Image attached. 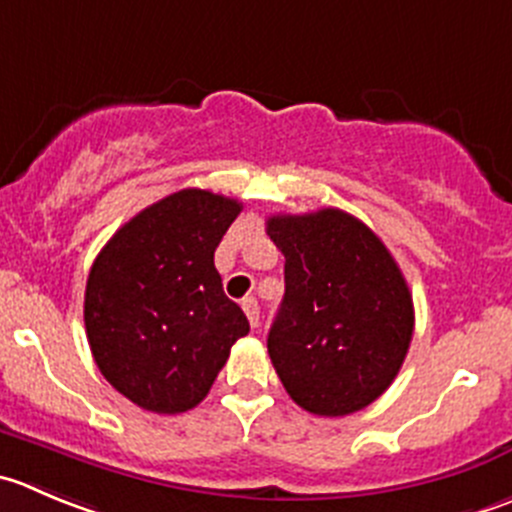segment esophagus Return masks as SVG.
Here are the masks:
<instances>
[{
	"label": "esophagus",
	"mask_w": 512,
	"mask_h": 512,
	"mask_svg": "<svg viewBox=\"0 0 512 512\" xmlns=\"http://www.w3.org/2000/svg\"><path fill=\"white\" fill-rule=\"evenodd\" d=\"M242 310H245L247 320H250L252 327L260 325V305H257L255 297H245V300H242Z\"/></svg>",
	"instance_id": "34e87169"
}]
</instances>
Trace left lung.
Returning a JSON list of instances; mask_svg holds the SVG:
<instances>
[{
  "label": "left lung",
  "instance_id": "left-lung-1",
  "mask_svg": "<svg viewBox=\"0 0 512 512\" xmlns=\"http://www.w3.org/2000/svg\"><path fill=\"white\" fill-rule=\"evenodd\" d=\"M267 235L285 255L267 352L287 395L325 418L367 408L413 340V295L398 262L370 227L335 207L270 217Z\"/></svg>",
  "mask_w": 512,
  "mask_h": 512
}]
</instances>
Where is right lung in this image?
<instances>
[{"label": "right lung", "instance_id": "1", "mask_svg": "<svg viewBox=\"0 0 512 512\" xmlns=\"http://www.w3.org/2000/svg\"><path fill=\"white\" fill-rule=\"evenodd\" d=\"M240 212L225 195L180 190L119 227L94 260L84 290L89 347L109 385L140 408L175 415L200 405L250 332L215 270Z\"/></svg>", "mask_w": 512, "mask_h": 512}]
</instances>
